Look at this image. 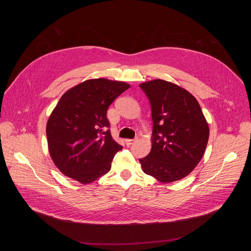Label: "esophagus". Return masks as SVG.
Returning <instances> with one entry per match:
<instances>
[{"label":"esophagus","mask_w":251,"mask_h":251,"mask_svg":"<svg viewBox=\"0 0 251 251\" xmlns=\"http://www.w3.org/2000/svg\"><path fill=\"white\" fill-rule=\"evenodd\" d=\"M135 142H136V139H127V140H125V144L127 146H131L134 144Z\"/></svg>","instance_id":"esophagus-1"}]
</instances>
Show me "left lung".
<instances>
[{
  "mask_svg": "<svg viewBox=\"0 0 251 251\" xmlns=\"http://www.w3.org/2000/svg\"><path fill=\"white\" fill-rule=\"evenodd\" d=\"M152 109V148L140 159L143 172L166 184L184 178L201 160L209 136L208 123L198 100L170 81L139 84Z\"/></svg>",
  "mask_w": 251,
  "mask_h": 251,
  "instance_id": "obj_1",
  "label": "left lung"
}]
</instances>
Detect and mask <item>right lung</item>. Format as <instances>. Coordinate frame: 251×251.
Masks as SVG:
<instances>
[{
	"instance_id": "1",
	"label": "right lung",
	"mask_w": 251,
	"mask_h": 251,
	"mask_svg": "<svg viewBox=\"0 0 251 251\" xmlns=\"http://www.w3.org/2000/svg\"><path fill=\"white\" fill-rule=\"evenodd\" d=\"M131 85L106 78L87 79L68 89L47 123L50 158L66 176L83 185L108 173L122 149L107 128V109Z\"/></svg>"
}]
</instances>
